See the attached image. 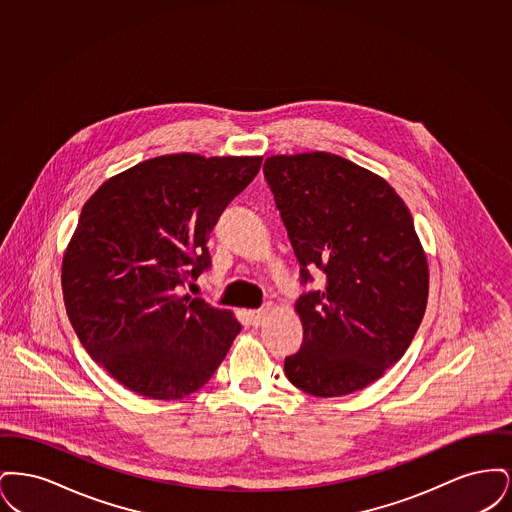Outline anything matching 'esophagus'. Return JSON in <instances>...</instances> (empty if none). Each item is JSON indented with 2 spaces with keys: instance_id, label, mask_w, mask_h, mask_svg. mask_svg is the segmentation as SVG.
<instances>
[{
  "instance_id": "esophagus-1",
  "label": "esophagus",
  "mask_w": 512,
  "mask_h": 512,
  "mask_svg": "<svg viewBox=\"0 0 512 512\" xmlns=\"http://www.w3.org/2000/svg\"><path fill=\"white\" fill-rule=\"evenodd\" d=\"M268 315H270V305L263 307V309H257V311H251L249 318H251V324L257 328V326H263V324H265Z\"/></svg>"
}]
</instances>
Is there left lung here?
<instances>
[{
	"instance_id": "8db88e82",
	"label": "left lung",
	"mask_w": 512,
	"mask_h": 512,
	"mask_svg": "<svg viewBox=\"0 0 512 512\" xmlns=\"http://www.w3.org/2000/svg\"><path fill=\"white\" fill-rule=\"evenodd\" d=\"M265 178L286 224L301 284L303 343L286 357L295 388L317 397L363 390L409 349L428 303V261L405 201L340 155H272Z\"/></svg>"
}]
</instances>
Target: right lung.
I'll return each mask as SVG.
<instances>
[{
    "instance_id": "obj_1",
    "label": "right lung",
    "mask_w": 512,
    "mask_h": 512,
    "mask_svg": "<svg viewBox=\"0 0 512 512\" xmlns=\"http://www.w3.org/2000/svg\"><path fill=\"white\" fill-rule=\"evenodd\" d=\"M263 157L172 153L105 180L65 249L67 315L88 355L149 399L203 388L242 324L178 288L211 265L207 238Z\"/></svg>"
}]
</instances>
